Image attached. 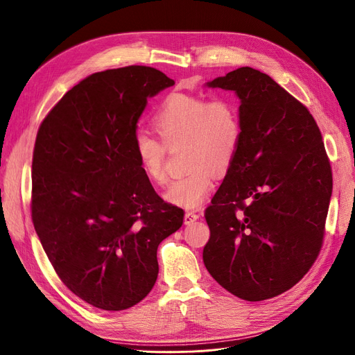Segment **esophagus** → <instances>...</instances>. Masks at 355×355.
<instances>
[{"instance_id": "1", "label": "esophagus", "mask_w": 355, "mask_h": 355, "mask_svg": "<svg viewBox=\"0 0 355 355\" xmlns=\"http://www.w3.org/2000/svg\"><path fill=\"white\" fill-rule=\"evenodd\" d=\"M198 218H200L198 213H196V211H186V214H184V223H186V225H191V223L196 222Z\"/></svg>"}]
</instances>
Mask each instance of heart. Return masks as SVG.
<instances>
[{"label": "heart", "mask_w": 355, "mask_h": 355, "mask_svg": "<svg viewBox=\"0 0 355 355\" xmlns=\"http://www.w3.org/2000/svg\"><path fill=\"white\" fill-rule=\"evenodd\" d=\"M153 128L165 145L187 144L186 164L190 171L174 180L165 191L169 203L194 209L210 194L216 174H225L232 166L242 139L239 112L234 101L218 97L173 94L153 116ZM133 150L146 177L157 182L166 181L165 146L148 133H137Z\"/></svg>", "instance_id": "obj_1"}]
</instances>
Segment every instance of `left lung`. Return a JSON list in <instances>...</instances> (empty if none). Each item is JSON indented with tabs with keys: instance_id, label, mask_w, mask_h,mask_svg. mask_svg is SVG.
<instances>
[{
	"instance_id": "8db88e82",
	"label": "left lung",
	"mask_w": 355,
	"mask_h": 355,
	"mask_svg": "<svg viewBox=\"0 0 355 355\" xmlns=\"http://www.w3.org/2000/svg\"><path fill=\"white\" fill-rule=\"evenodd\" d=\"M206 85L235 92L242 139L205 213V266L239 299H271L318 258L332 196L329 159L309 110L267 73L242 67Z\"/></svg>"
}]
</instances>
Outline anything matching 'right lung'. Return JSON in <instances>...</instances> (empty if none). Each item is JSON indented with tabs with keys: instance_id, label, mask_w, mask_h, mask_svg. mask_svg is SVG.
Returning <instances> with one entry per match:
<instances>
[{
	"instance_id": "right-lung-1",
	"label": "right lung",
	"mask_w": 355,
	"mask_h": 355,
	"mask_svg": "<svg viewBox=\"0 0 355 355\" xmlns=\"http://www.w3.org/2000/svg\"><path fill=\"white\" fill-rule=\"evenodd\" d=\"M175 83L150 67L96 72L72 87L39 128L32 219L59 279L84 302L125 311L158 277V245L182 225L136 159L148 98Z\"/></svg>"
}]
</instances>
